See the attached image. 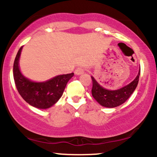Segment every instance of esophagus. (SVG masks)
Returning <instances> with one entry per match:
<instances>
[{"label":"esophagus","instance_id":"1","mask_svg":"<svg viewBox=\"0 0 157 157\" xmlns=\"http://www.w3.org/2000/svg\"><path fill=\"white\" fill-rule=\"evenodd\" d=\"M83 73H84V69L82 68H81V67L77 68V69L75 71V74L76 75H82V74H83Z\"/></svg>","mask_w":157,"mask_h":157}]
</instances>
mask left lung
<instances>
[{
  "label": "left lung",
  "instance_id": "8db88e82",
  "mask_svg": "<svg viewBox=\"0 0 157 157\" xmlns=\"http://www.w3.org/2000/svg\"><path fill=\"white\" fill-rule=\"evenodd\" d=\"M140 68L138 75L132 82L117 90L106 89L97 82L94 77L91 76L93 86L91 89L92 96L99 104L106 108H115L125 102L134 93L139 82Z\"/></svg>",
  "mask_w": 157,
  "mask_h": 157
}]
</instances>
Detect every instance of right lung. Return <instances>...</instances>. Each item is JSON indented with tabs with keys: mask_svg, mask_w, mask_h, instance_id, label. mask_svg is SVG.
Listing matches in <instances>:
<instances>
[{
	"mask_svg": "<svg viewBox=\"0 0 157 157\" xmlns=\"http://www.w3.org/2000/svg\"><path fill=\"white\" fill-rule=\"evenodd\" d=\"M23 46L20 48L15 59L13 76L17 91L23 100L33 107L46 109L60 100L66 84L74 76V73L55 76L44 82H35L21 73L19 60Z\"/></svg>",
	"mask_w": 157,
	"mask_h": 157,
	"instance_id": "right-lung-1",
	"label": "right lung"
}]
</instances>
